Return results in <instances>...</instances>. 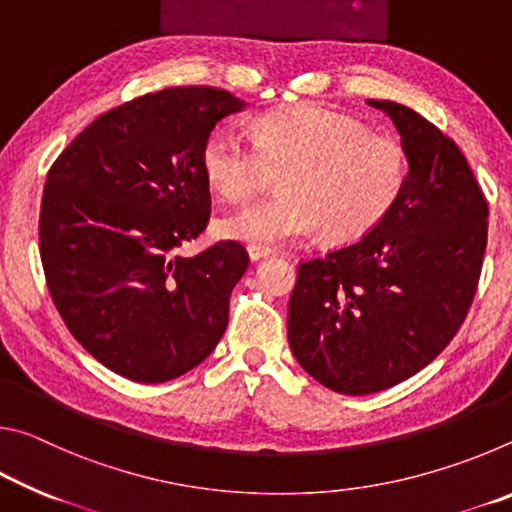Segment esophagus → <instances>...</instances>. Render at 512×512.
I'll use <instances>...</instances> for the list:
<instances>
[{
    "label": "esophagus",
    "mask_w": 512,
    "mask_h": 512,
    "mask_svg": "<svg viewBox=\"0 0 512 512\" xmlns=\"http://www.w3.org/2000/svg\"><path fill=\"white\" fill-rule=\"evenodd\" d=\"M273 250L271 248H262V246H248V257L253 259V262H257V259H262V257H268L271 255Z\"/></svg>",
    "instance_id": "esophagus-1"
}]
</instances>
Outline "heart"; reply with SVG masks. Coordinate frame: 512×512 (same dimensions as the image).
<instances>
[{
    "instance_id": "heart-1",
    "label": "heart",
    "mask_w": 512,
    "mask_h": 512,
    "mask_svg": "<svg viewBox=\"0 0 512 512\" xmlns=\"http://www.w3.org/2000/svg\"><path fill=\"white\" fill-rule=\"evenodd\" d=\"M255 144L230 126L210 133L201 167L207 183L241 203L282 173L280 198L223 216V237L273 248L320 230L329 244L370 235L400 201L409 173L404 146L361 121L316 103L271 110L253 124Z\"/></svg>"
}]
</instances>
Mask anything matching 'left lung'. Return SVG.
<instances>
[{"label":"left lung","instance_id":"obj_1","mask_svg":"<svg viewBox=\"0 0 512 512\" xmlns=\"http://www.w3.org/2000/svg\"><path fill=\"white\" fill-rule=\"evenodd\" d=\"M409 160L400 201L370 235L298 266L293 357L329 391L370 395L413 377L454 339L479 284L488 203L461 149L395 101Z\"/></svg>","mask_w":512,"mask_h":512}]
</instances>
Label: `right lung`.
<instances>
[{"instance_id": "obj_1", "label": "right lung", "mask_w": 512, "mask_h": 512, "mask_svg": "<svg viewBox=\"0 0 512 512\" xmlns=\"http://www.w3.org/2000/svg\"><path fill=\"white\" fill-rule=\"evenodd\" d=\"M230 92L187 85L103 112L58 155L40 205V259L76 341L117 375L160 384L210 357L248 268L239 241L176 250L210 221L201 151Z\"/></svg>"}]
</instances>
